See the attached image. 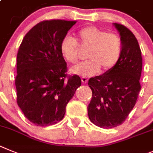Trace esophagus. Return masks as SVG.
Returning a JSON list of instances; mask_svg holds the SVG:
<instances>
[{"label": "esophagus", "instance_id": "34e87169", "mask_svg": "<svg viewBox=\"0 0 153 153\" xmlns=\"http://www.w3.org/2000/svg\"><path fill=\"white\" fill-rule=\"evenodd\" d=\"M88 78H87L86 77H82V83H84V84L87 83V82H88Z\"/></svg>", "mask_w": 153, "mask_h": 153}]
</instances>
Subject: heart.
Wrapping results in <instances>:
<instances>
[{
  "label": "heart",
  "mask_w": 153,
  "mask_h": 153,
  "mask_svg": "<svg viewBox=\"0 0 153 153\" xmlns=\"http://www.w3.org/2000/svg\"><path fill=\"white\" fill-rule=\"evenodd\" d=\"M78 40L81 46L89 48L87 61L71 67L70 71L75 75L89 77L95 75L102 68L108 71L114 68L119 61L122 52L120 37L114 33L94 26H88L78 32ZM60 51L65 59L75 63L78 59V45L74 38L65 36L60 43Z\"/></svg>",
  "instance_id": "obj_1"
}]
</instances>
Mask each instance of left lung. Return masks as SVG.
Instances as JSON below:
<instances>
[{"label":"left lung","instance_id":"left-lung-1","mask_svg":"<svg viewBox=\"0 0 153 153\" xmlns=\"http://www.w3.org/2000/svg\"><path fill=\"white\" fill-rule=\"evenodd\" d=\"M120 36L122 52L111 70L91 78L88 85L92 98L88 114L94 124L104 129L122 124L137 102L141 89L143 66L141 50L133 33L120 23H114Z\"/></svg>","mask_w":153,"mask_h":153}]
</instances>
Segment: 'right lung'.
<instances>
[{
  "label": "right lung",
  "instance_id": "obj_1",
  "mask_svg": "<svg viewBox=\"0 0 153 153\" xmlns=\"http://www.w3.org/2000/svg\"><path fill=\"white\" fill-rule=\"evenodd\" d=\"M76 21L44 20L23 39L17 56L15 79L16 102L24 116L36 126L56 124L82 81L68 76L60 43Z\"/></svg>",
  "mask_w": 153,
  "mask_h": 153
}]
</instances>
